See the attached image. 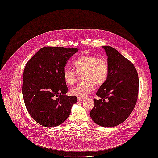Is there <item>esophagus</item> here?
<instances>
[{"mask_svg": "<svg viewBox=\"0 0 158 158\" xmlns=\"http://www.w3.org/2000/svg\"><path fill=\"white\" fill-rule=\"evenodd\" d=\"M77 99L79 101H84L85 98H83V97H77Z\"/></svg>", "mask_w": 158, "mask_h": 158, "instance_id": "1", "label": "esophagus"}]
</instances>
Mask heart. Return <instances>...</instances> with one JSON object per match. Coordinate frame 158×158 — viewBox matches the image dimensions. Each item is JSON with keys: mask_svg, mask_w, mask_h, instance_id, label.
I'll return each mask as SVG.
<instances>
[{"mask_svg": "<svg viewBox=\"0 0 158 158\" xmlns=\"http://www.w3.org/2000/svg\"><path fill=\"white\" fill-rule=\"evenodd\" d=\"M75 70L65 68L63 78L68 85L75 83L79 75H82V82L70 90L72 95L79 97L87 96L97 86L105 83L108 73L109 67L106 60L97 56L86 54L76 59L73 63Z\"/></svg>", "mask_w": 158, "mask_h": 158, "instance_id": "heart-1", "label": "heart"}]
</instances>
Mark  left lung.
Masks as SVG:
<instances>
[{
    "label": "left lung",
    "mask_w": 158,
    "mask_h": 158,
    "mask_svg": "<svg viewBox=\"0 0 158 158\" xmlns=\"http://www.w3.org/2000/svg\"><path fill=\"white\" fill-rule=\"evenodd\" d=\"M108 57L109 73L101 86L90 111L92 120L99 126L112 127L126 120L135 106L139 92V77L133 64L110 46H102Z\"/></svg>",
    "instance_id": "8db88e82"
}]
</instances>
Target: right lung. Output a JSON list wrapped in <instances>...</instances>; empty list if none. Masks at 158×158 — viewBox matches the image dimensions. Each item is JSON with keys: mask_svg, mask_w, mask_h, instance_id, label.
<instances>
[{"mask_svg": "<svg viewBox=\"0 0 158 158\" xmlns=\"http://www.w3.org/2000/svg\"><path fill=\"white\" fill-rule=\"evenodd\" d=\"M75 48L45 47L29 60L23 74V95L31 117L47 127L64 122L77 102L68 91L63 78L68 60L76 52Z\"/></svg>", "mask_w": 158, "mask_h": 158, "instance_id": "add662e5", "label": "right lung"}]
</instances>
